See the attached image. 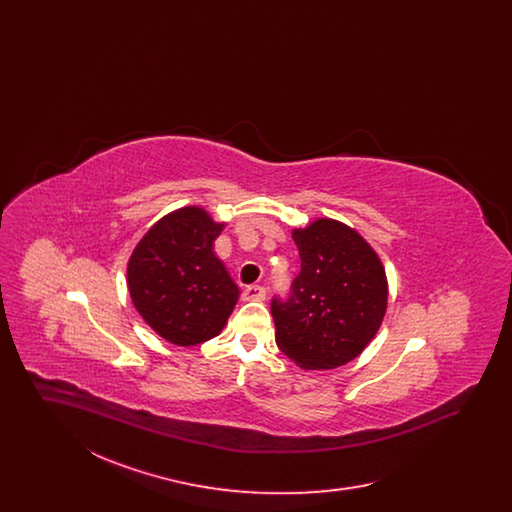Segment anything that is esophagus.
Returning a JSON list of instances; mask_svg holds the SVG:
<instances>
[{"label":"esophagus","mask_w":512,"mask_h":512,"mask_svg":"<svg viewBox=\"0 0 512 512\" xmlns=\"http://www.w3.org/2000/svg\"><path fill=\"white\" fill-rule=\"evenodd\" d=\"M244 297L247 301H263L267 297V290L263 286H247L244 290Z\"/></svg>","instance_id":"1"}]
</instances>
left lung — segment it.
<instances>
[{
	"label": "left lung",
	"mask_w": 512,
	"mask_h": 512,
	"mask_svg": "<svg viewBox=\"0 0 512 512\" xmlns=\"http://www.w3.org/2000/svg\"><path fill=\"white\" fill-rule=\"evenodd\" d=\"M301 272L286 301L272 299L276 345L305 370L338 368L363 353L388 307L386 270L365 238L340 220L295 228Z\"/></svg>",
	"instance_id": "1"
}]
</instances>
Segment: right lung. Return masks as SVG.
<instances>
[{"instance_id": "obj_1", "label": "right lung", "mask_w": 512, "mask_h": 512, "mask_svg": "<svg viewBox=\"0 0 512 512\" xmlns=\"http://www.w3.org/2000/svg\"><path fill=\"white\" fill-rule=\"evenodd\" d=\"M224 222L201 207H182L157 220L134 247L126 276L136 311L174 345L219 336L240 290L213 251Z\"/></svg>"}]
</instances>
